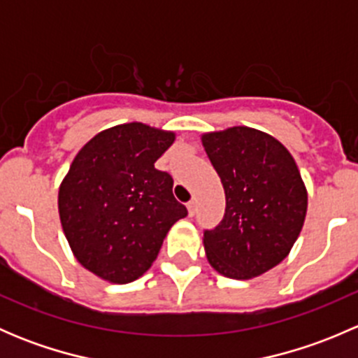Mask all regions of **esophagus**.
<instances>
[{
  "label": "esophagus",
  "instance_id": "1",
  "mask_svg": "<svg viewBox=\"0 0 358 358\" xmlns=\"http://www.w3.org/2000/svg\"><path fill=\"white\" fill-rule=\"evenodd\" d=\"M187 209H189V215H190V216L196 215V201L187 202Z\"/></svg>",
  "mask_w": 358,
  "mask_h": 358
}]
</instances>
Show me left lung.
<instances>
[{"mask_svg": "<svg viewBox=\"0 0 358 358\" xmlns=\"http://www.w3.org/2000/svg\"><path fill=\"white\" fill-rule=\"evenodd\" d=\"M202 145L225 190V215L204 230L213 268L230 279H252L289 255L305 223L306 196L289 150L248 126L202 135Z\"/></svg>", "mask_w": 358, "mask_h": 358, "instance_id": "8db88e82", "label": "left lung"}]
</instances>
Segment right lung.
Listing matches in <instances>:
<instances>
[{
  "instance_id": "add662e5",
  "label": "right lung",
  "mask_w": 358,
  "mask_h": 358,
  "mask_svg": "<svg viewBox=\"0 0 358 358\" xmlns=\"http://www.w3.org/2000/svg\"><path fill=\"white\" fill-rule=\"evenodd\" d=\"M175 133L128 122L100 131L78 152L59 189V213L76 259L114 284L138 279L187 208L169 173L154 166Z\"/></svg>"
}]
</instances>
